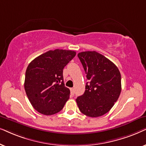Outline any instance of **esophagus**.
I'll use <instances>...</instances> for the list:
<instances>
[{"instance_id": "1", "label": "esophagus", "mask_w": 146, "mask_h": 146, "mask_svg": "<svg viewBox=\"0 0 146 146\" xmlns=\"http://www.w3.org/2000/svg\"><path fill=\"white\" fill-rule=\"evenodd\" d=\"M70 90H71V94L72 96H73L75 93V90H74V88H71L70 89Z\"/></svg>"}]
</instances>
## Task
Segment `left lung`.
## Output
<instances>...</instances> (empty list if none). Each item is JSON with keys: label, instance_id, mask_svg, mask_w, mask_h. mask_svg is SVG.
<instances>
[{"label": "left lung", "instance_id": "1", "mask_svg": "<svg viewBox=\"0 0 146 146\" xmlns=\"http://www.w3.org/2000/svg\"><path fill=\"white\" fill-rule=\"evenodd\" d=\"M79 59L87 75L84 94L76 102L80 111L91 117L108 113L121 91V74L115 64L96 51L81 52Z\"/></svg>", "mask_w": 146, "mask_h": 146}]
</instances>
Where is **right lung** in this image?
I'll use <instances>...</instances> for the list:
<instances>
[{
	"mask_svg": "<svg viewBox=\"0 0 146 146\" xmlns=\"http://www.w3.org/2000/svg\"><path fill=\"white\" fill-rule=\"evenodd\" d=\"M75 55L76 52L71 50H50L29 63L25 89L29 102L40 113H57L69 99L70 90L64 84L63 71Z\"/></svg>",
	"mask_w": 146,
	"mask_h": 146,
	"instance_id": "1",
	"label": "right lung"
}]
</instances>
